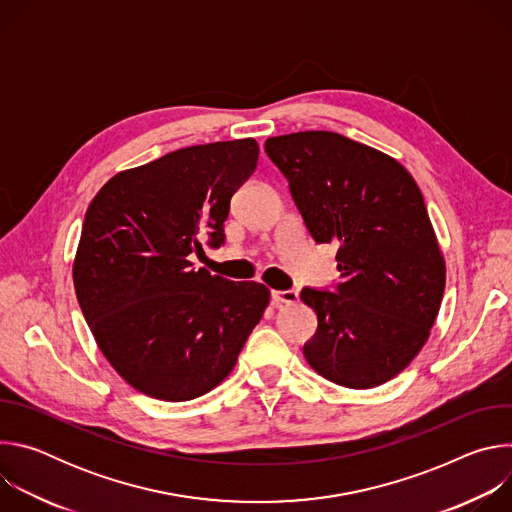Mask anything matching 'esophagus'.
<instances>
[{"label": "esophagus", "instance_id": "1", "mask_svg": "<svg viewBox=\"0 0 512 512\" xmlns=\"http://www.w3.org/2000/svg\"><path fill=\"white\" fill-rule=\"evenodd\" d=\"M271 300L275 304H296L298 302V291L296 289H273Z\"/></svg>", "mask_w": 512, "mask_h": 512}]
</instances>
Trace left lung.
I'll list each match as a JSON object with an SVG mask.
<instances>
[{"label": "left lung", "mask_w": 512, "mask_h": 512, "mask_svg": "<svg viewBox=\"0 0 512 512\" xmlns=\"http://www.w3.org/2000/svg\"><path fill=\"white\" fill-rule=\"evenodd\" d=\"M265 152L312 239L338 243L332 291L300 294L318 316L308 364L348 389L387 383L425 344L446 287L419 186L391 156L332 131L269 137Z\"/></svg>", "instance_id": "1"}]
</instances>
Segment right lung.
Masks as SVG:
<instances>
[{
	"mask_svg": "<svg viewBox=\"0 0 512 512\" xmlns=\"http://www.w3.org/2000/svg\"><path fill=\"white\" fill-rule=\"evenodd\" d=\"M259 160L255 139L192 145L113 176L85 214L72 279L111 367L139 393L190 401L233 371L269 289L198 271L225 245L233 194Z\"/></svg>",
	"mask_w": 512,
	"mask_h": 512,
	"instance_id": "add662e5",
	"label": "right lung"
}]
</instances>
